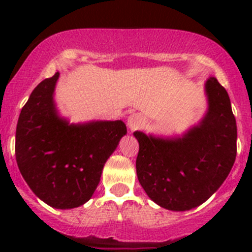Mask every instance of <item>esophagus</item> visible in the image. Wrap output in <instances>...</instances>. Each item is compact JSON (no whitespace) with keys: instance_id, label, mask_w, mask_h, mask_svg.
<instances>
[{"instance_id":"esophagus-1","label":"esophagus","mask_w":252,"mask_h":252,"mask_svg":"<svg viewBox=\"0 0 252 252\" xmlns=\"http://www.w3.org/2000/svg\"><path fill=\"white\" fill-rule=\"evenodd\" d=\"M127 125L131 130H137V128L141 127L142 125H144V117L139 115V113H133V115L128 117Z\"/></svg>"}]
</instances>
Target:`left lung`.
<instances>
[{
    "label": "left lung",
    "instance_id": "obj_1",
    "mask_svg": "<svg viewBox=\"0 0 252 252\" xmlns=\"http://www.w3.org/2000/svg\"><path fill=\"white\" fill-rule=\"evenodd\" d=\"M208 112L179 139L133 133L139 141L136 173L146 194L160 207L188 211L206 202L230 174L237 126L228 93L215 77L206 83Z\"/></svg>",
    "mask_w": 252,
    "mask_h": 252
}]
</instances>
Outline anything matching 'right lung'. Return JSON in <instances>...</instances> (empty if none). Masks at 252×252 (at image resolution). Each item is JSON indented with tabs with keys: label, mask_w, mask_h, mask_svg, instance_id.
I'll use <instances>...</instances> for the list:
<instances>
[{
	"label": "right lung",
	"mask_w": 252,
	"mask_h": 252,
	"mask_svg": "<svg viewBox=\"0 0 252 252\" xmlns=\"http://www.w3.org/2000/svg\"><path fill=\"white\" fill-rule=\"evenodd\" d=\"M59 73L36 86L16 127L17 166L30 189L54 208L90 201L104 162L126 135L122 121L69 125L58 117L53 93Z\"/></svg>",
	"instance_id": "1"
}]
</instances>
